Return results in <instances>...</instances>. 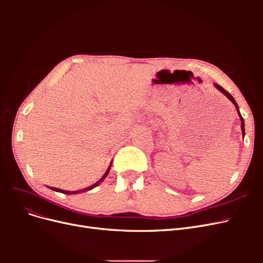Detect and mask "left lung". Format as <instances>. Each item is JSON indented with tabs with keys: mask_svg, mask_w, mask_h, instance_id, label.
I'll return each instance as SVG.
<instances>
[{
	"mask_svg": "<svg viewBox=\"0 0 263 263\" xmlns=\"http://www.w3.org/2000/svg\"><path fill=\"white\" fill-rule=\"evenodd\" d=\"M215 86H216L217 87V89L220 91V92H222V93H224L225 95H226V97L230 100V101H232L233 102V104L236 106V109H237V112H238V114H239V117H240V119H241V130H242V135H245V124H243V118H242V116L240 115V113H239V108H238V105H237V103H236V101L234 100V98L232 97V95H230L225 89H222V87L220 86V85H218V84H216V83H215Z\"/></svg>",
	"mask_w": 263,
	"mask_h": 263,
	"instance_id": "obj_1",
	"label": "left lung"
}]
</instances>
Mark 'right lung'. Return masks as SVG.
<instances>
[{
    "mask_svg": "<svg viewBox=\"0 0 263 263\" xmlns=\"http://www.w3.org/2000/svg\"><path fill=\"white\" fill-rule=\"evenodd\" d=\"M110 165H112V164H110ZM110 165L108 166L107 171L105 172V174H104V176L102 177V179H101L100 181H98L97 183H95V184H93V185H91V186H89V187H86V189H83V190H80V191H73V192H70V191H63V190H60V189H57V187H50V189H51V190H53V191H57V192L65 193V194H74V193H80V192H84V191H87V190H92L93 187L98 186V185L100 184V182H102L103 180H104V179L106 178V176H107V174H108V171H109V169H110Z\"/></svg>",
    "mask_w": 263,
    "mask_h": 263,
    "instance_id": "obj_1",
    "label": "right lung"
}]
</instances>
